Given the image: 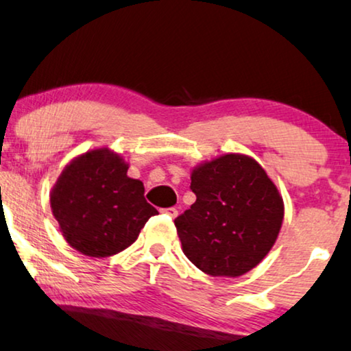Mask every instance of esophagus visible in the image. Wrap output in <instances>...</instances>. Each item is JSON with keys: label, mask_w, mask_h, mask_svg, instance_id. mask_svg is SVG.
<instances>
[{"label": "esophagus", "mask_w": 351, "mask_h": 351, "mask_svg": "<svg viewBox=\"0 0 351 351\" xmlns=\"http://www.w3.org/2000/svg\"><path fill=\"white\" fill-rule=\"evenodd\" d=\"M164 211H166V213H167L169 216H171V218H176V216L179 215V210H177L176 206H172V208H166Z\"/></svg>", "instance_id": "obj_1"}]
</instances>
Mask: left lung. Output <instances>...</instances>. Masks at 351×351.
<instances>
[{"label": "left lung", "instance_id": "left-lung-1", "mask_svg": "<svg viewBox=\"0 0 351 351\" xmlns=\"http://www.w3.org/2000/svg\"><path fill=\"white\" fill-rule=\"evenodd\" d=\"M190 179L197 200L174 221L184 254L211 276L247 274L274 247L283 223V198L274 180L239 153L198 164Z\"/></svg>", "mask_w": 351, "mask_h": 351}]
</instances>
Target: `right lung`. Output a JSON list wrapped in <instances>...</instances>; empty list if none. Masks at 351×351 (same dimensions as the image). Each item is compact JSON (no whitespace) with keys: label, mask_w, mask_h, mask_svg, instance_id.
Segmentation results:
<instances>
[{"label":"right lung","mask_w":351,"mask_h":351,"mask_svg":"<svg viewBox=\"0 0 351 351\" xmlns=\"http://www.w3.org/2000/svg\"><path fill=\"white\" fill-rule=\"evenodd\" d=\"M128 162L109 148L76 156L50 192L51 213L64 241L88 257H110L138 239L158 213L145 187L127 176Z\"/></svg>","instance_id":"add662e5"}]
</instances>
